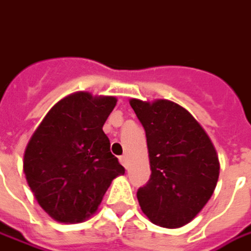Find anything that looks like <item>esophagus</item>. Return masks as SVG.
I'll return each instance as SVG.
<instances>
[{"label":"esophagus","instance_id":"34e87169","mask_svg":"<svg viewBox=\"0 0 251 251\" xmlns=\"http://www.w3.org/2000/svg\"><path fill=\"white\" fill-rule=\"evenodd\" d=\"M119 160H120V162H122L123 165L127 168V157H126V155H120V157H119Z\"/></svg>","mask_w":251,"mask_h":251}]
</instances>
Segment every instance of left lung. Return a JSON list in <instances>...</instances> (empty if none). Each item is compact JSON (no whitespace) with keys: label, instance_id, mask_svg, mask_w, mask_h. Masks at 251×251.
Masks as SVG:
<instances>
[{"label":"left lung","instance_id":"8db88e82","mask_svg":"<svg viewBox=\"0 0 251 251\" xmlns=\"http://www.w3.org/2000/svg\"><path fill=\"white\" fill-rule=\"evenodd\" d=\"M145 128L151 175L136 197L149 220L160 227H183L215 191L220 164L200 123L177 103L131 100Z\"/></svg>","mask_w":251,"mask_h":251}]
</instances>
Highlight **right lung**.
I'll list each match as a JSON object with an SVG mask.
<instances>
[{
  "instance_id": "obj_1",
  "label": "right lung",
  "mask_w": 251,
  "mask_h": 251,
  "mask_svg": "<svg viewBox=\"0 0 251 251\" xmlns=\"http://www.w3.org/2000/svg\"><path fill=\"white\" fill-rule=\"evenodd\" d=\"M115 97L75 93L50 109L31 136L23 169L41 208L61 223L93 215L124 168L110 153L102 127Z\"/></svg>"
}]
</instances>
